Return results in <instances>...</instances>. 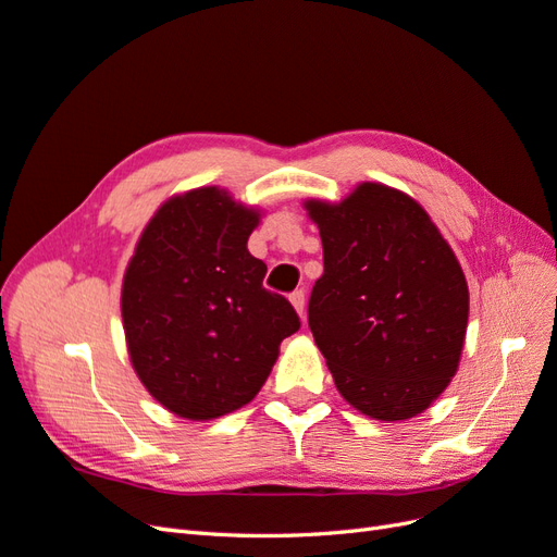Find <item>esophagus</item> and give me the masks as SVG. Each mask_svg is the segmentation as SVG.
<instances>
[{"instance_id":"34e87169","label":"esophagus","mask_w":557,"mask_h":557,"mask_svg":"<svg viewBox=\"0 0 557 557\" xmlns=\"http://www.w3.org/2000/svg\"><path fill=\"white\" fill-rule=\"evenodd\" d=\"M290 301H293V307H295V311L299 313V318L305 320V309H307V299H305V290H295L293 295H290Z\"/></svg>"}]
</instances>
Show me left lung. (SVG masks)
Segmentation results:
<instances>
[{"label": "left lung", "instance_id": "1", "mask_svg": "<svg viewBox=\"0 0 557 557\" xmlns=\"http://www.w3.org/2000/svg\"><path fill=\"white\" fill-rule=\"evenodd\" d=\"M307 211L325 264L309 327L336 391L369 418L418 416L458 372L469 315L458 258L418 201L381 183Z\"/></svg>", "mask_w": 557, "mask_h": 557}]
</instances>
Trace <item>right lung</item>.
I'll list each match as a JSON object with an SVG mask.
<instances>
[{
    "instance_id": "right-lung-1",
    "label": "right lung",
    "mask_w": 557,
    "mask_h": 557,
    "mask_svg": "<svg viewBox=\"0 0 557 557\" xmlns=\"http://www.w3.org/2000/svg\"><path fill=\"white\" fill-rule=\"evenodd\" d=\"M256 225L258 211L225 190L197 188L164 201L129 260L121 297L129 358L146 391L181 418L244 407L299 330L246 248Z\"/></svg>"
}]
</instances>
